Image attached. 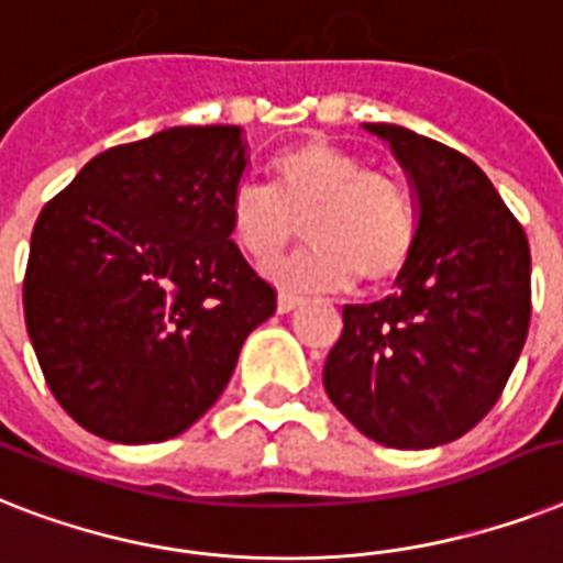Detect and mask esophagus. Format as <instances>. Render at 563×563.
I'll list each match as a JSON object with an SVG mask.
<instances>
[{"mask_svg": "<svg viewBox=\"0 0 563 563\" xmlns=\"http://www.w3.org/2000/svg\"><path fill=\"white\" fill-rule=\"evenodd\" d=\"M302 305H305L302 296H294V294H278L276 308H278V313H294V310H296V308H302Z\"/></svg>", "mask_w": 563, "mask_h": 563, "instance_id": "34e87169", "label": "esophagus"}]
</instances>
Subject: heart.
<instances>
[{"label": "heart", "instance_id": "1", "mask_svg": "<svg viewBox=\"0 0 563 563\" xmlns=\"http://www.w3.org/2000/svg\"><path fill=\"white\" fill-rule=\"evenodd\" d=\"M269 188L241 183L229 195V238L269 267L305 220L310 250L273 273L290 290H380L401 276L418 238V209L401 179L368 170L360 156L310 139L278 154Z\"/></svg>", "mask_w": 563, "mask_h": 563}]
</instances>
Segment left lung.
Masks as SVG:
<instances>
[{
  "instance_id": "left-lung-1",
  "label": "left lung",
  "mask_w": 563,
  "mask_h": 563,
  "mask_svg": "<svg viewBox=\"0 0 563 563\" xmlns=\"http://www.w3.org/2000/svg\"><path fill=\"white\" fill-rule=\"evenodd\" d=\"M363 130L407 174L418 238L395 294L343 308L322 384L372 442L427 451L483 421L523 352L529 241L476 162L398 124Z\"/></svg>"
}]
</instances>
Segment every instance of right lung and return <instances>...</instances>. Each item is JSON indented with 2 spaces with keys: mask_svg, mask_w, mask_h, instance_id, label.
Returning a JSON list of instances; mask_svg holds the SVG:
<instances>
[{
  "mask_svg": "<svg viewBox=\"0 0 563 563\" xmlns=\"http://www.w3.org/2000/svg\"><path fill=\"white\" fill-rule=\"evenodd\" d=\"M244 130L168 128L110 147L40 211L25 328L57 404L119 444L174 439L227 389L276 290L229 238Z\"/></svg>",
  "mask_w": 563,
  "mask_h": 563,
  "instance_id": "add662e5",
  "label": "right lung"
}]
</instances>
